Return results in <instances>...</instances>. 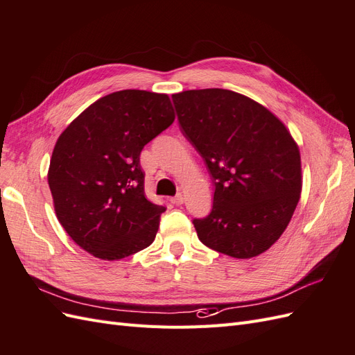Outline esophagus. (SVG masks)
Here are the masks:
<instances>
[{
    "label": "esophagus",
    "instance_id": "esophagus-1",
    "mask_svg": "<svg viewBox=\"0 0 355 355\" xmlns=\"http://www.w3.org/2000/svg\"><path fill=\"white\" fill-rule=\"evenodd\" d=\"M184 201H185L184 194H178L175 198H171V202L176 204V206H180V204H184Z\"/></svg>",
    "mask_w": 355,
    "mask_h": 355
}]
</instances>
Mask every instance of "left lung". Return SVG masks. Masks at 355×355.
<instances>
[{"label":"left lung","mask_w":355,"mask_h":355,"mask_svg":"<svg viewBox=\"0 0 355 355\" xmlns=\"http://www.w3.org/2000/svg\"><path fill=\"white\" fill-rule=\"evenodd\" d=\"M182 132L206 159L213 209L196 219L200 241L250 259L282 237L302 191L299 146L280 118L225 89L175 93Z\"/></svg>","instance_id":"left-lung-1"}]
</instances>
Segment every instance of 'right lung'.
<instances>
[{"label": "right lung", "instance_id": "add662e5", "mask_svg": "<svg viewBox=\"0 0 355 355\" xmlns=\"http://www.w3.org/2000/svg\"><path fill=\"white\" fill-rule=\"evenodd\" d=\"M173 121L166 93L120 90L62 132L47 180L58 220L81 249L118 261L153 244L166 207L146 198L139 157Z\"/></svg>", "mask_w": 355, "mask_h": 355}]
</instances>
